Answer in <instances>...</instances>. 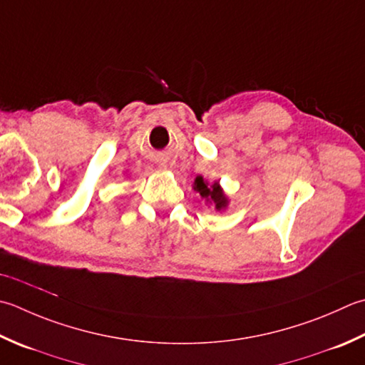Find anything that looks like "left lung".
I'll use <instances>...</instances> for the list:
<instances>
[{
    "label": "left lung",
    "instance_id": "obj_1",
    "mask_svg": "<svg viewBox=\"0 0 365 365\" xmlns=\"http://www.w3.org/2000/svg\"><path fill=\"white\" fill-rule=\"evenodd\" d=\"M195 190L199 192V195H201L202 199H207V201H212L213 204H215L217 210L225 209V207L227 205V199L223 195V191H221L218 183L207 185L204 182V178L199 175L195 180Z\"/></svg>",
    "mask_w": 365,
    "mask_h": 365
}]
</instances>
